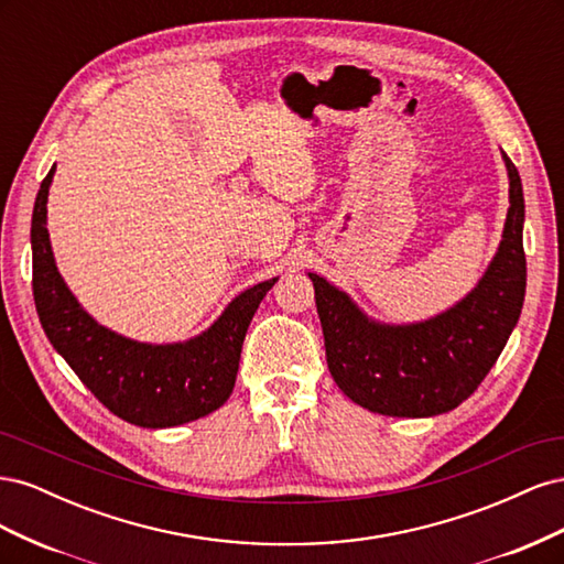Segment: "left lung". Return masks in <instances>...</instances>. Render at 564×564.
<instances>
[{
  "label": "left lung",
  "instance_id": "left-lung-1",
  "mask_svg": "<svg viewBox=\"0 0 564 564\" xmlns=\"http://www.w3.org/2000/svg\"><path fill=\"white\" fill-rule=\"evenodd\" d=\"M503 162L510 181L503 240L482 280L454 308L425 322L381 324L308 272L329 371L355 404L386 416L445 414L468 400L499 360L527 286L522 181L508 155Z\"/></svg>",
  "mask_w": 564,
  "mask_h": 564
}]
</instances>
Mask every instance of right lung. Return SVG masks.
Masks as SVG:
<instances>
[{
  "mask_svg": "<svg viewBox=\"0 0 564 564\" xmlns=\"http://www.w3.org/2000/svg\"><path fill=\"white\" fill-rule=\"evenodd\" d=\"M54 172L51 166L40 185L30 230L32 294L51 346L98 402L133 425L172 429L216 412L235 388L249 322L278 278L247 289L185 344H139L100 327L65 286L51 251L46 199Z\"/></svg>",
  "mask_w": 564,
  "mask_h": 564,
  "instance_id": "obj_1",
  "label": "right lung"
}]
</instances>
